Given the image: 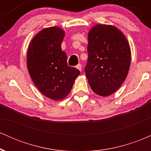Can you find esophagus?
I'll use <instances>...</instances> for the list:
<instances>
[{
    "mask_svg": "<svg viewBox=\"0 0 151 151\" xmlns=\"http://www.w3.org/2000/svg\"><path fill=\"white\" fill-rule=\"evenodd\" d=\"M76 68L78 69L79 71H81V65H80V64H79V65H77V66H76Z\"/></svg>",
    "mask_w": 151,
    "mask_h": 151,
    "instance_id": "1",
    "label": "esophagus"
}]
</instances>
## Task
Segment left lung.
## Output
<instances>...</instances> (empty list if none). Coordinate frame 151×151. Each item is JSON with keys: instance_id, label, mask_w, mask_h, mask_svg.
Segmentation results:
<instances>
[{"instance_id": "8db88e82", "label": "left lung", "mask_w": 151, "mask_h": 151, "mask_svg": "<svg viewBox=\"0 0 151 151\" xmlns=\"http://www.w3.org/2000/svg\"><path fill=\"white\" fill-rule=\"evenodd\" d=\"M86 77L93 91L108 96L125 81L131 61L127 38L116 27L98 24L88 32Z\"/></svg>"}]
</instances>
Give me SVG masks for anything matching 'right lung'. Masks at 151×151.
Instances as JSON below:
<instances>
[{"instance_id":"add662e5","label":"right lung","mask_w":151,"mask_h":151,"mask_svg":"<svg viewBox=\"0 0 151 151\" xmlns=\"http://www.w3.org/2000/svg\"><path fill=\"white\" fill-rule=\"evenodd\" d=\"M65 31L46 27L34 36L27 53V67L36 87L46 97L59 101L68 96L79 70L69 67L61 45Z\"/></svg>"}]
</instances>
